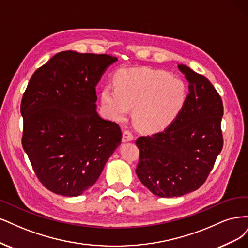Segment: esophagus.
<instances>
[{
  "mask_svg": "<svg viewBox=\"0 0 248 248\" xmlns=\"http://www.w3.org/2000/svg\"><path fill=\"white\" fill-rule=\"evenodd\" d=\"M134 139V135L132 134L131 131H124L123 133V142H129Z\"/></svg>",
  "mask_w": 248,
  "mask_h": 248,
  "instance_id": "esophagus-1",
  "label": "esophagus"
}]
</instances>
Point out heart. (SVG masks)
<instances>
[{"mask_svg":"<svg viewBox=\"0 0 248 248\" xmlns=\"http://www.w3.org/2000/svg\"><path fill=\"white\" fill-rule=\"evenodd\" d=\"M115 87L102 89L101 102L107 113L124 118L134 107V121L141 129L158 131L171 124L187 98L186 83L161 70L130 68L118 71Z\"/></svg>","mask_w":248,"mask_h":248,"instance_id":"b5f03b06","label":"heart"}]
</instances>
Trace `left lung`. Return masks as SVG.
<instances>
[{
	"instance_id": "1",
	"label": "left lung",
	"mask_w": 248,
	"mask_h": 248,
	"mask_svg": "<svg viewBox=\"0 0 248 248\" xmlns=\"http://www.w3.org/2000/svg\"><path fill=\"white\" fill-rule=\"evenodd\" d=\"M178 69L189 93L179 115L163 132L136 140L140 155L136 173L158 197H180L202 186L223 145L220 95L205 76L185 65Z\"/></svg>"
}]
</instances>
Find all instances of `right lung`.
<instances>
[{
	"instance_id": "right-lung-1",
	"label": "right lung",
	"mask_w": 248,
	"mask_h": 248,
	"mask_svg": "<svg viewBox=\"0 0 248 248\" xmlns=\"http://www.w3.org/2000/svg\"><path fill=\"white\" fill-rule=\"evenodd\" d=\"M117 58L62 51L35 71L23 93L22 147L40 182L76 197L91 188L121 145V127L95 110V85Z\"/></svg>"
}]
</instances>
